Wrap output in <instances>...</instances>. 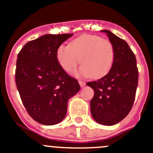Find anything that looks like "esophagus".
<instances>
[{
    "label": "esophagus",
    "mask_w": 153,
    "mask_h": 153,
    "mask_svg": "<svg viewBox=\"0 0 153 153\" xmlns=\"http://www.w3.org/2000/svg\"><path fill=\"white\" fill-rule=\"evenodd\" d=\"M78 83H79L81 88H83V87L85 86V82H82V81H79V82H78Z\"/></svg>",
    "instance_id": "1"
}]
</instances>
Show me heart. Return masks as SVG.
<instances>
[{
    "instance_id": "obj_1",
    "label": "heart",
    "mask_w": 153,
    "mask_h": 153,
    "mask_svg": "<svg viewBox=\"0 0 153 153\" xmlns=\"http://www.w3.org/2000/svg\"><path fill=\"white\" fill-rule=\"evenodd\" d=\"M56 57L61 68L68 73L75 69L80 59L82 65L75 75L100 78L111 71L115 50L111 41L99 36L84 34L73 39L68 46L60 45Z\"/></svg>"
}]
</instances>
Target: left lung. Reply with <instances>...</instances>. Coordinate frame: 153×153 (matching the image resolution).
<instances>
[{
	"label": "left lung",
	"instance_id": "1",
	"mask_svg": "<svg viewBox=\"0 0 153 153\" xmlns=\"http://www.w3.org/2000/svg\"><path fill=\"white\" fill-rule=\"evenodd\" d=\"M114 45L115 59L111 71L103 78L87 82L94 94L90 103L94 120L104 126H113L124 119L134 102L138 69L134 53L126 41L103 30Z\"/></svg>",
	"mask_w": 153,
	"mask_h": 153
}]
</instances>
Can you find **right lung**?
I'll use <instances>...</instances> for the list:
<instances>
[{
    "label": "right lung",
    "instance_id": "obj_1",
    "mask_svg": "<svg viewBox=\"0 0 153 153\" xmlns=\"http://www.w3.org/2000/svg\"><path fill=\"white\" fill-rule=\"evenodd\" d=\"M73 34H46L30 41L17 56L16 85L30 116L43 125L63 120L68 101L80 90L78 82L61 68L57 48Z\"/></svg>",
    "mask_w": 153,
    "mask_h": 153
}]
</instances>
